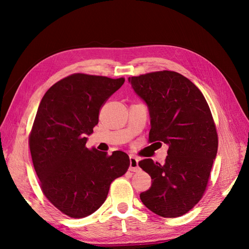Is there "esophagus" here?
<instances>
[{"label":"esophagus","mask_w":249,"mask_h":249,"mask_svg":"<svg viewBox=\"0 0 249 249\" xmlns=\"http://www.w3.org/2000/svg\"><path fill=\"white\" fill-rule=\"evenodd\" d=\"M139 160L136 157L130 156V170L131 171H139Z\"/></svg>","instance_id":"1"}]
</instances>
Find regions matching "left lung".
<instances>
[{
    "mask_svg": "<svg viewBox=\"0 0 249 249\" xmlns=\"http://www.w3.org/2000/svg\"><path fill=\"white\" fill-rule=\"evenodd\" d=\"M129 83L148 108L149 142L168 145L165 164L139 162L152 178L140 199L157 215L182 216L201 198L216 159L218 138L209 105L200 90L176 71L131 77Z\"/></svg>",
    "mask_w": 249,
    "mask_h": 249,
    "instance_id": "obj_1",
    "label": "left lung"
}]
</instances>
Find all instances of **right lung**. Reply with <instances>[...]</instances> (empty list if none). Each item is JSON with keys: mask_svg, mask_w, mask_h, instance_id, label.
Returning <instances> with one entry per match:
<instances>
[{"mask_svg": "<svg viewBox=\"0 0 249 249\" xmlns=\"http://www.w3.org/2000/svg\"><path fill=\"white\" fill-rule=\"evenodd\" d=\"M124 79L74 73L53 85L37 110L29 144L46 197L72 218L86 217L106 200L111 183L124 176L130 158L86 147L104 103Z\"/></svg>", "mask_w": 249, "mask_h": 249, "instance_id": "right-lung-1", "label": "right lung"}]
</instances>
